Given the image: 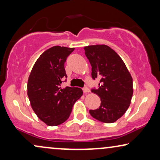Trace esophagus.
Wrapping results in <instances>:
<instances>
[{
    "label": "esophagus",
    "instance_id": "1",
    "mask_svg": "<svg viewBox=\"0 0 160 160\" xmlns=\"http://www.w3.org/2000/svg\"><path fill=\"white\" fill-rule=\"evenodd\" d=\"M82 91H83V92H84V93H88V92H90L89 88H88V87H87V86H85L84 88H82Z\"/></svg>",
    "mask_w": 160,
    "mask_h": 160
}]
</instances>
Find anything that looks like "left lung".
Here are the masks:
<instances>
[{"label": "left lung", "instance_id": "obj_1", "mask_svg": "<svg viewBox=\"0 0 160 160\" xmlns=\"http://www.w3.org/2000/svg\"><path fill=\"white\" fill-rule=\"evenodd\" d=\"M85 54L92 66V78L100 79L98 89L92 92L100 98V106L89 113L105 123L120 119L130 106L133 92V79L122 58L106 45L84 47Z\"/></svg>", "mask_w": 160, "mask_h": 160}]
</instances>
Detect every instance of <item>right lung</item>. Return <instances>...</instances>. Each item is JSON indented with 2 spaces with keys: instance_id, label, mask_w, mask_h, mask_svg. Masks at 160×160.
Masks as SVG:
<instances>
[{
  "instance_id": "obj_1",
  "label": "right lung",
  "mask_w": 160,
  "mask_h": 160,
  "mask_svg": "<svg viewBox=\"0 0 160 160\" xmlns=\"http://www.w3.org/2000/svg\"><path fill=\"white\" fill-rule=\"evenodd\" d=\"M74 48L55 46L40 55L28 79L27 94L33 111L40 120L49 126L67 120L72 107L83 94L81 88L66 86L64 63Z\"/></svg>"
}]
</instances>
